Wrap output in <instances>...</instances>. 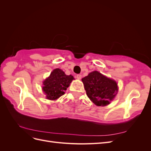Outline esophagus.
I'll return each instance as SVG.
<instances>
[{"label":"esophagus","mask_w":151,"mask_h":151,"mask_svg":"<svg viewBox=\"0 0 151 151\" xmlns=\"http://www.w3.org/2000/svg\"><path fill=\"white\" fill-rule=\"evenodd\" d=\"M76 78H77V79H81L82 76H81V74H77V75L76 76Z\"/></svg>","instance_id":"1"}]
</instances>
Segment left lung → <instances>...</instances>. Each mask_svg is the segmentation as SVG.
<instances>
[{
	"label": "left lung",
	"instance_id": "1",
	"mask_svg": "<svg viewBox=\"0 0 151 151\" xmlns=\"http://www.w3.org/2000/svg\"><path fill=\"white\" fill-rule=\"evenodd\" d=\"M84 88L91 101L99 106L110 103L116 96L118 86L116 82L98 71L89 73L82 79Z\"/></svg>",
	"mask_w": 151,
	"mask_h": 151
}]
</instances>
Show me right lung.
I'll return each mask as SVG.
<instances>
[{
    "label": "right lung",
    "mask_w": 151,
    "mask_h": 151,
    "mask_svg": "<svg viewBox=\"0 0 151 151\" xmlns=\"http://www.w3.org/2000/svg\"><path fill=\"white\" fill-rule=\"evenodd\" d=\"M74 79L72 75H65L60 68H55L50 76L43 81V91L46 94L47 98L55 100L65 94L64 91L69 86Z\"/></svg>",
    "instance_id": "right-lung-1"
}]
</instances>
